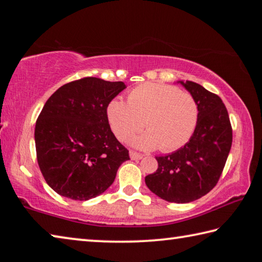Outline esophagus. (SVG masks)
<instances>
[{"label": "esophagus", "mask_w": 262, "mask_h": 262, "mask_svg": "<svg viewBox=\"0 0 262 262\" xmlns=\"http://www.w3.org/2000/svg\"><path fill=\"white\" fill-rule=\"evenodd\" d=\"M129 156L132 159H141L142 157H143V155L137 152V151H134V150H130L129 151Z\"/></svg>", "instance_id": "esophagus-1"}]
</instances>
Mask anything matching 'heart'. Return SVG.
Wrapping results in <instances>:
<instances>
[{"mask_svg": "<svg viewBox=\"0 0 262 262\" xmlns=\"http://www.w3.org/2000/svg\"><path fill=\"white\" fill-rule=\"evenodd\" d=\"M107 119L118 140L126 141L143 125L148 132L132 140L141 149L178 150L187 143L196 128L199 106L194 97L179 88L161 83H144L128 94L127 103L113 99Z\"/></svg>", "mask_w": 262, "mask_h": 262, "instance_id": "heart-1", "label": "heart"}]
</instances>
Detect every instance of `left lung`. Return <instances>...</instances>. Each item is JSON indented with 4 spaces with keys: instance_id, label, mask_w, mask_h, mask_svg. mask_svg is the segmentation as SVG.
<instances>
[{
    "instance_id": "1",
    "label": "left lung",
    "mask_w": 262,
    "mask_h": 262,
    "mask_svg": "<svg viewBox=\"0 0 262 262\" xmlns=\"http://www.w3.org/2000/svg\"><path fill=\"white\" fill-rule=\"evenodd\" d=\"M181 83L198 103L196 128L183 148L156 157L157 171L145 177V184L163 200L188 203L209 193L219 183L231 149L232 127L219 96L195 82Z\"/></svg>"
}]
</instances>
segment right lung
<instances>
[{
    "mask_svg": "<svg viewBox=\"0 0 262 262\" xmlns=\"http://www.w3.org/2000/svg\"><path fill=\"white\" fill-rule=\"evenodd\" d=\"M126 88L123 82L84 77L53 94L35 122L39 168L62 196L86 201L113 184L127 148L111 130L107 106Z\"/></svg>",
    "mask_w": 262,
    "mask_h": 262,
    "instance_id": "obj_1",
    "label": "right lung"
}]
</instances>
